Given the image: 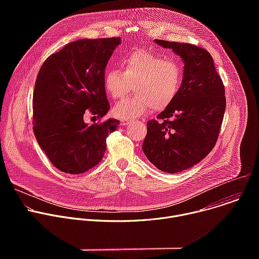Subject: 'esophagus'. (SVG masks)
Listing matches in <instances>:
<instances>
[{
  "label": "esophagus",
  "mask_w": 259,
  "mask_h": 259,
  "mask_svg": "<svg viewBox=\"0 0 259 259\" xmlns=\"http://www.w3.org/2000/svg\"><path fill=\"white\" fill-rule=\"evenodd\" d=\"M131 123V120H122L121 121V125L122 126H127L128 124H130Z\"/></svg>",
  "instance_id": "esophagus-1"
}]
</instances>
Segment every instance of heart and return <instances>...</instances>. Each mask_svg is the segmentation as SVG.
Segmentation results:
<instances>
[{"label": "heart", "instance_id": "b5f03b06", "mask_svg": "<svg viewBox=\"0 0 259 259\" xmlns=\"http://www.w3.org/2000/svg\"><path fill=\"white\" fill-rule=\"evenodd\" d=\"M123 71L110 68L103 77L105 92L115 100L124 98L134 86L135 95L114 107V115L130 120L153 108L161 112L177 97L183 79L181 64L147 50L136 49L121 61Z\"/></svg>", "mask_w": 259, "mask_h": 259}]
</instances>
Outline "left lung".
I'll return each mask as SVG.
<instances>
[{"label":"left lung","mask_w":259,"mask_h":259,"mask_svg":"<svg viewBox=\"0 0 259 259\" xmlns=\"http://www.w3.org/2000/svg\"><path fill=\"white\" fill-rule=\"evenodd\" d=\"M183 62V79L175 100L147 122L142 150L161 171L176 173L203 160L215 146L226 110V90L210 53L189 43L155 40Z\"/></svg>","instance_id":"left-lung-1"}]
</instances>
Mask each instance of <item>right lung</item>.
<instances>
[{"label":"right lung","instance_id":"right-lung-1","mask_svg":"<svg viewBox=\"0 0 259 259\" xmlns=\"http://www.w3.org/2000/svg\"><path fill=\"white\" fill-rule=\"evenodd\" d=\"M119 38L82 39L50 55L39 70L32 97L33 133L50 162L69 174L96 166L106 150V137L119 120L89 126L84 116L103 118L109 109L103 77Z\"/></svg>","mask_w":259,"mask_h":259}]
</instances>
